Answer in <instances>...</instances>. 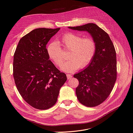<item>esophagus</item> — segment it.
Masks as SVG:
<instances>
[{"instance_id":"obj_1","label":"esophagus","mask_w":133,"mask_h":133,"mask_svg":"<svg viewBox=\"0 0 133 133\" xmlns=\"http://www.w3.org/2000/svg\"><path fill=\"white\" fill-rule=\"evenodd\" d=\"M66 76H67V78H68V79H70V78H72V77H73V76H72L71 74H67Z\"/></svg>"}]
</instances>
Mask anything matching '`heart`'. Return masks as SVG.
<instances>
[{"label":"heart","instance_id":"1","mask_svg":"<svg viewBox=\"0 0 133 133\" xmlns=\"http://www.w3.org/2000/svg\"><path fill=\"white\" fill-rule=\"evenodd\" d=\"M69 49L67 59L61 67L62 70L74 72L78 68L88 66L95 56L97 45L91 37H83L75 32H67L63 35L58 42L54 41L48 43L46 50L48 56L55 66L59 67L63 61L62 49Z\"/></svg>","mask_w":133,"mask_h":133}]
</instances>
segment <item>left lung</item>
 <instances>
[{"label": "left lung", "mask_w": 133, "mask_h": 133, "mask_svg": "<svg viewBox=\"0 0 133 133\" xmlns=\"http://www.w3.org/2000/svg\"><path fill=\"white\" fill-rule=\"evenodd\" d=\"M69 28L87 31L96 41L97 48L93 60L85 69L74 74V77L79 81L76 89L79 102L87 107H96L109 96L116 80L115 46L108 34L95 24Z\"/></svg>", "instance_id": "1"}]
</instances>
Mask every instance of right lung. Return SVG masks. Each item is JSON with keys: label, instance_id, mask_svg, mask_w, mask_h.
<instances>
[{"label": "right lung", "instance_id": "right-lung-1", "mask_svg": "<svg viewBox=\"0 0 133 133\" xmlns=\"http://www.w3.org/2000/svg\"><path fill=\"white\" fill-rule=\"evenodd\" d=\"M60 28H37L20 39L13 59V77L26 103L46 110L56 103L60 88L67 80L49 59L46 44Z\"/></svg>", "mask_w": 133, "mask_h": 133}]
</instances>
